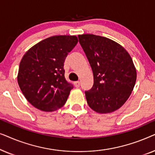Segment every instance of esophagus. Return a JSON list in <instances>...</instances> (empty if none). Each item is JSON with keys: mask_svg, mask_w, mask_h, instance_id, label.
<instances>
[{"mask_svg": "<svg viewBox=\"0 0 155 155\" xmlns=\"http://www.w3.org/2000/svg\"><path fill=\"white\" fill-rule=\"evenodd\" d=\"M74 84H75V87H79L80 85V82L79 81L75 82H74Z\"/></svg>", "mask_w": 155, "mask_h": 155, "instance_id": "esophagus-1", "label": "esophagus"}]
</instances>
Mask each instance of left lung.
<instances>
[{"mask_svg":"<svg viewBox=\"0 0 155 155\" xmlns=\"http://www.w3.org/2000/svg\"><path fill=\"white\" fill-rule=\"evenodd\" d=\"M94 75V84L85 91L87 104L99 114L121 107L134 88L136 69L127 51L113 40L94 35H78Z\"/></svg>","mask_w":155,"mask_h":155,"instance_id":"obj_1","label":"left lung"}]
</instances>
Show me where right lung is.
<instances>
[{
  "label": "right lung",
  "mask_w": 155,
  "mask_h": 155,
  "mask_svg": "<svg viewBox=\"0 0 155 155\" xmlns=\"http://www.w3.org/2000/svg\"><path fill=\"white\" fill-rule=\"evenodd\" d=\"M78 41L76 36H54L35 44L23 56L18 84L27 100L37 109L54 111L66 102L73 86L65 80L63 66Z\"/></svg>",
  "instance_id": "1"
}]
</instances>
